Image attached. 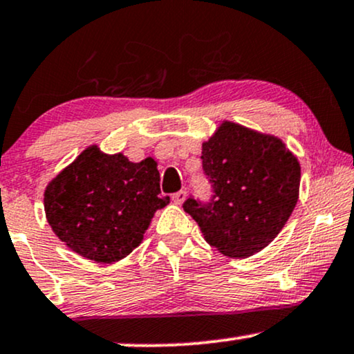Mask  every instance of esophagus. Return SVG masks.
<instances>
[{"instance_id": "obj_1", "label": "esophagus", "mask_w": 354, "mask_h": 354, "mask_svg": "<svg viewBox=\"0 0 354 354\" xmlns=\"http://www.w3.org/2000/svg\"><path fill=\"white\" fill-rule=\"evenodd\" d=\"M186 196H187V191L186 189H181V191H178V192H174L173 194V203L174 204H183L186 201Z\"/></svg>"}]
</instances>
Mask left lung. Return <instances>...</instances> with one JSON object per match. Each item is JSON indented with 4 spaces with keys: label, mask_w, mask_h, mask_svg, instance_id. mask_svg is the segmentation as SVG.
<instances>
[{
    "label": "left lung",
    "mask_w": 354,
    "mask_h": 354,
    "mask_svg": "<svg viewBox=\"0 0 354 354\" xmlns=\"http://www.w3.org/2000/svg\"><path fill=\"white\" fill-rule=\"evenodd\" d=\"M212 199L189 198L183 209L210 247L248 258L283 230L299 199L301 165L281 138L223 120L203 144Z\"/></svg>",
    "instance_id": "left-lung-1"
}]
</instances>
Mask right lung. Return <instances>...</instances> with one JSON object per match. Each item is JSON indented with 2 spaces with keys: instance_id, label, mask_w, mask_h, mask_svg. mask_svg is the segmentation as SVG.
I'll return each instance as SVG.
<instances>
[{
  "instance_id": "add662e5",
  "label": "right lung",
  "mask_w": 354,
  "mask_h": 354,
  "mask_svg": "<svg viewBox=\"0 0 354 354\" xmlns=\"http://www.w3.org/2000/svg\"><path fill=\"white\" fill-rule=\"evenodd\" d=\"M167 204L153 158L132 163L122 153H102L97 145L83 150L44 192L53 234L80 257L97 263L127 257Z\"/></svg>"
}]
</instances>
